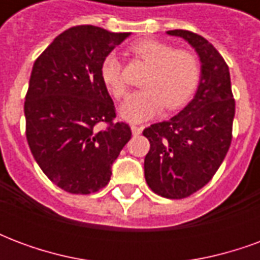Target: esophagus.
Listing matches in <instances>:
<instances>
[{"label": "esophagus", "mask_w": 260, "mask_h": 260, "mask_svg": "<svg viewBox=\"0 0 260 260\" xmlns=\"http://www.w3.org/2000/svg\"><path fill=\"white\" fill-rule=\"evenodd\" d=\"M131 131H132V134L136 136V135H141L143 128H142V126H136V125H131Z\"/></svg>", "instance_id": "34e87169"}]
</instances>
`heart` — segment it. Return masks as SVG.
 <instances>
[{"label": "heart", "mask_w": 260, "mask_h": 260, "mask_svg": "<svg viewBox=\"0 0 260 260\" xmlns=\"http://www.w3.org/2000/svg\"><path fill=\"white\" fill-rule=\"evenodd\" d=\"M131 51L150 65V69L143 80L146 87L132 93L119 107L121 118L128 122H142L161 113L164 106L167 110L180 108L192 96L201 75L193 54L152 39L135 43ZM102 78L114 97L125 96L126 82L117 54H108L103 59Z\"/></svg>", "instance_id": "obj_1"}]
</instances>
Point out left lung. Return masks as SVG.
<instances>
[{
  "instance_id": "left-lung-1",
  "label": "left lung",
  "mask_w": 260,
  "mask_h": 260,
  "mask_svg": "<svg viewBox=\"0 0 260 260\" xmlns=\"http://www.w3.org/2000/svg\"><path fill=\"white\" fill-rule=\"evenodd\" d=\"M184 39L201 62L193 99L169 121L150 125L145 178L157 195L182 199L212 180L229 152L235 114L229 67L213 44L188 30L167 31Z\"/></svg>"
}]
</instances>
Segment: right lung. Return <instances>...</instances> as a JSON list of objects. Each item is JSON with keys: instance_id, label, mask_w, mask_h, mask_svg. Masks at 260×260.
Listing matches in <instances>:
<instances>
[{"instance_id": "add662e5", "label": "right lung", "mask_w": 260, "mask_h": 260, "mask_svg": "<svg viewBox=\"0 0 260 260\" xmlns=\"http://www.w3.org/2000/svg\"><path fill=\"white\" fill-rule=\"evenodd\" d=\"M131 33L75 26L36 59L26 94V138L31 154L54 184L71 193L106 186L111 167L131 139L113 124L114 102L102 78L103 59ZM97 123H108L100 131Z\"/></svg>"}]
</instances>
